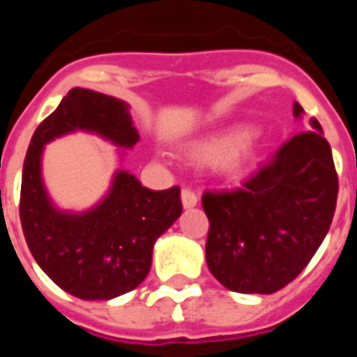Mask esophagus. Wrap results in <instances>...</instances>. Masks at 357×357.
Instances as JSON below:
<instances>
[{
    "instance_id": "obj_1",
    "label": "esophagus",
    "mask_w": 357,
    "mask_h": 357,
    "mask_svg": "<svg viewBox=\"0 0 357 357\" xmlns=\"http://www.w3.org/2000/svg\"><path fill=\"white\" fill-rule=\"evenodd\" d=\"M181 202H183V208H193V206H197V202H199V197L191 189H183L181 191Z\"/></svg>"
}]
</instances>
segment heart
<instances>
[{
    "mask_svg": "<svg viewBox=\"0 0 357 357\" xmlns=\"http://www.w3.org/2000/svg\"><path fill=\"white\" fill-rule=\"evenodd\" d=\"M247 139V130L245 128H235L231 132L218 135L214 139H208L201 143V145H197L193 149V155L195 158H199L202 162H218V160H222L225 156L235 153Z\"/></svg>",
    "mask_w": 357,
    "mask_h": 357,
    "instance_id": "obj_1",
    "label": "heart"
}]
</instances>
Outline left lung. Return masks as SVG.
Here are the masks:
<instances>
[{
    "mask_svg": "<svg viewBox=\"0 0 357 357\" xmlns=\"http://www.w3.org/2000/svg\"><path fill=\"white\" fill-rule=\"evenodd\" d=\"M294 118L304 109L294 102ZM296 133L243 185L206 191V264L225 289L271 294L296 279L329 231L338 176L319 122Z\"/></svg>",
    "mask_w": 357,
    "mask_h": 357,
    "instance_id": "obj_1",
    "label": "left lung"
}]
</instances>
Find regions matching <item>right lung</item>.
<instances>
[{
    "instance_id": "right-lung-1",
    "label": "right lung",
    "mask_w": 357,
    "mask_h": 357,
    "mask_svg": "<svg viewBox=\"0 0 357 357\" xmlns=\"http://www.w3.org/2000/svg\"><path fill=\"white\" fill-rule=\"evenodd\" d=\"M84 130L132 149L139 133L124 101L74 88L38 126L20 185V224L38 266L63 291L82 300H110L133 291L151 269L155 241L181 214L179 187L151 191L118 170L109 193L91 210L73 214L51 202L42 179L43 147Z\"/></svg>"
}]
</instances>
